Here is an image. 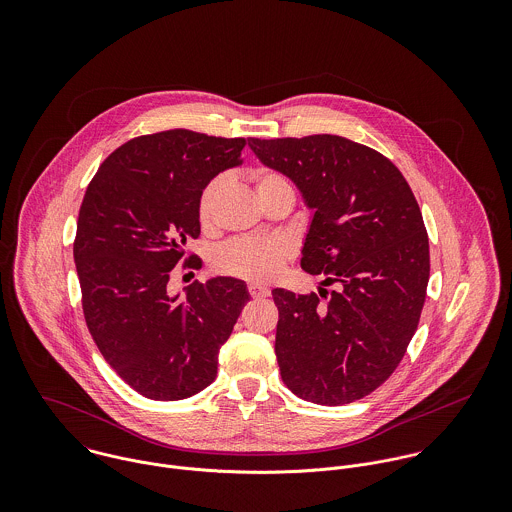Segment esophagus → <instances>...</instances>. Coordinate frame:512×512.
I'll return each mask as SVG.
<instances>
[{
  "instance_id": "obj_1",
  "label": "esophagus",
  "mask_w": 512,
  "mask_h": 512,
  "mask_svg": "<svg viewBox=\"0 0 512 512\" xmlns=\"http://www.w3.org/2000/svg\"><path fill=\"white\" fill-rule=\"evenodd\" d=\"M248 292H250L252 297L260 299V297H268V295H270V288H266V286H262V284H250V286H248Z\"/></svg>"
}]
</instances>
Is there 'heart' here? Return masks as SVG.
<instances>
[{
    "label": "heart",
    "mask_w": 512,
    "mask_h": 512,
    "mask_svg": "<svg viewBox=\"0 0 512 512\" xmlns=\"http://www.w3.org/2000/svg\"><path fill=\"white\" fill-rule=\"evenodd\" d=\"M254 191L260 201H266L274 195H293L292 183L286 175L274 169H258L252 173ZM222 189V179H213L199 197V220L203 226H209L217 199ZM290 258L288 244L280 240H256V238H236L220 246L215 254V268L222 274L266 282L280 274L286 260Z\"/></svg>",
    "instance_id": "b5f03b06"
}]
</instances>
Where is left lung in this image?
Here are the masks:
<instances>
[{
    "label": "left lung",
    "mask_w": 512,
    "mask_h": 512,
    "mask_svg": "<svg viewBox=\"0 0 512 512\" xmlns=\"http://www.w3.org/2000/svg\"><path fill=\"white\" fill-rule=\"evenodd\" d=\"M248 147L313 211L301 268L325 276L319 293L272 292L282 380L321 406L361 400L400 365L424 307L430 244L416 197L390 159L341 136Z\"/></svg>",
    "instance_id": "1"
}]
</instances>
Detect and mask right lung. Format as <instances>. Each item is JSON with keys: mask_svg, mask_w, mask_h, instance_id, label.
Wrapping results in <instances>:
<instances>
[{"mask_svg": "<svg viewBox=\"0 0 512 512\" xmlns=\"http://www.w3.org/2000/svg\"><path fill=\"white\" fill-rule=\"evenodd\" d=\"M244 138L191 130L140 136L112 151L80 205L74 264L88 331L118 376L151 400H183L217 378L220 347L250 301L217 276L183 297L167 282L201 234L199 197L242 163ZM191 256L187 266L197 268Z\"/></svg>", "mask_w": 512, "mask_h": 512, "instance_id": "obj_1", "label": "right lung"}]
</instances>
